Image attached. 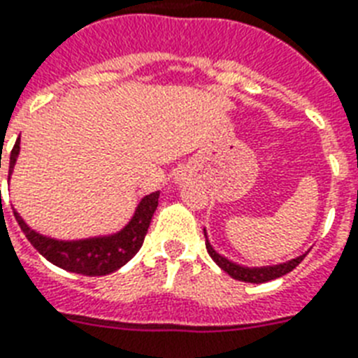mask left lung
Listing matches in <instances>:
<instances>
[{
  "mask_svg": "<svg viewBox=\"0 0 358 358\" xmlns=\"http://www.w3.org/2000/svg\"><path fill=\"white\" fill-rule=\"evenodd\" d=\"M205 238H207V234H205ZM205 245H207L208 255L213 257V260L216 264L229 273V275L233 277V279H238V281L244 282H266V281H273L277 277L287 275L288 271H292L303 259L305 255H299L296 259L288 260L285 264H277V266H264V268H244V266H238L227 260L225 257L218 255L216 251L213 250V245L208 244V240H205Z\"/></svg>",
  "mask_w": 358,
  "mask_h": 358,
  "instance_id": "8db88e82",
  "label": "left lung"
}]
</instances>
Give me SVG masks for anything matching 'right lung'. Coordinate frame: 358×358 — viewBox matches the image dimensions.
Returning <instances> with one entry per match:
<instances>
[{
  "label": "right lung",
  "mask_w": 358,
  "mask_h": 358,
  "mask_svg": "<svg viewBox=\"0 0 358 358\" xmlns=\"http://www.w3.org/2000/svg\"><path fill=\"white\" fill-rule=\"evenodd\" d=\"M18 153L20 138L16 140L13 151H10L8 173H13ZM159 194L161 192L145 196L136 207L133 220L120 233L101 236V238L73 240V242L48 238V236H42L36 231H33L16 210H14V218L27 236V240L33 244L34 250L38 251L44 259L50 260L51 264L59 266L62 270L73 271V273H81V275H107V273H113L118 268H122L125 262H129L136 255V251L142 248L148 227L151 224V216L159 205Z\"/></svg>",
  "instance_id": "1"
}]
</instances>
